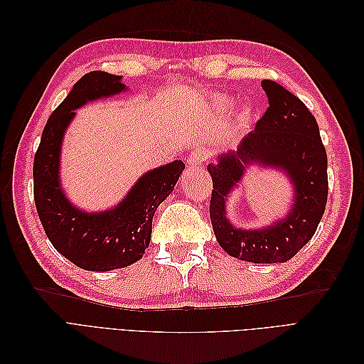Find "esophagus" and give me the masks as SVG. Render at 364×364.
<instances>
[{
    "label": "esophagus",
    "instance_id": "1",
    "mask_svg": "<svg viewBox=\"0 0 364 364\" xmlns=\"http://www.w3.org/2000/svg\"><path fill=\"white\" fill-rule=\"evenodd\" d=\"M208 158H209V150L205 147H197L190 153V156L186 158V164H188L190 168H196L203 165Z\"/></svg>",
    "mask_w": 364,
    "mask_h": 364
}]
</instances>
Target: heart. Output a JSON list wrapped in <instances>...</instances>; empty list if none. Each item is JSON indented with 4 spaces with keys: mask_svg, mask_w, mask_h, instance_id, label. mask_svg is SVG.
I'll list each match as a JSON object with an SVG mask.
<instances>
[{
    "mask_svg": "<svg viewBox=\"0 0 364 364\" xmlns=\"http://www.w3.org/2000/svg\"><path fill=\"white\" fill-rule=\"evenodd\" d=\"M215 105L218 106L220 111L228 112L235 106V102H234V98H230L228 95H220L215 98Z\"/></svg>",
    "mask_w": 364,
    "mask_h": 364,
    "instance_id": "1",
    "label": "heart"
}]
</instances>
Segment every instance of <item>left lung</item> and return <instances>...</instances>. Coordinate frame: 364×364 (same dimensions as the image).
Returning a JSON list of instances; mask_svg holds the SVG:
<instances>
[{"mask_svg":"<svg viewBox=\"0 0 364 364\" xmlns=\"http://www.w3.org/2000/svg\"><path fill=\"white\" fill-rule=\"evenodd\" d=\"M261 86L269 98L266 114L235 150L218 153L208 165L213 178L209 215L218 245L228 255L257 264L291 259L321 223L328 199L326 151L317 121L306 106L273 80ZM252 164L279 169L294 188L289 213L261 228H237L227 218L225 202Z\"/></svg>","mask_w":364,"mask_h":364,"instance_id":"left-lung-1","label":"left lung"}]
</instances>
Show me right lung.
<instances>
[{"label": "right lung", "mask_w": 364, "mask_h": 364, "mask_svg": "<svg viewBox=\"0 0 364 364\" xmlns=\"http://www.w3.org/2000/svg\"><path fill=\"white\" fill-rule=\"evenodd\" d=\"M121 80V75L103 71L85 74L48 118L33 164L35 203L48 240L77 267L91 272L123 269L142 258L150 245L153 215L173 193L185 168L176 159L149 170L123 200L105 211H85L68 199L60 182L65 132L75 109L127 91Z\"/></svg>", "instance_id": "right-lung-1"}]
</instances>
